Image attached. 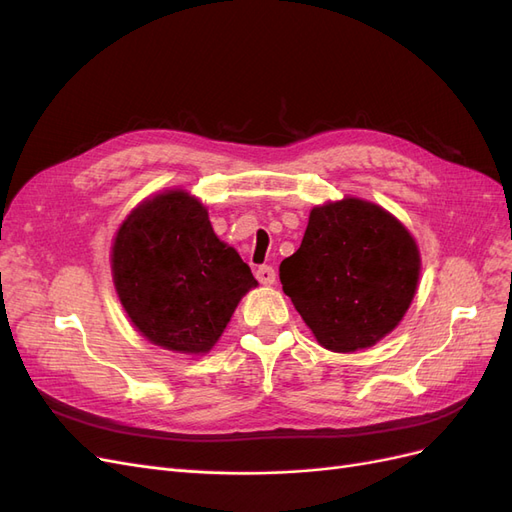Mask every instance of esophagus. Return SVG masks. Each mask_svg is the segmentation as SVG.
Returning <instances> with one entry per match:
<instances>
[{"instance_id":"obj_1","label":"esophagus","mask_w":512,"mask_h":512,"mask_svg":"<svg viewBox=\"0 0 512 512\" xmlns=\"http://www.w3.org/2000/svg\"><path fill=\"white\" fill-rule=\"evenodd\" d=\"M256 277H258L260 284L271 286L275 282V269L269 267V265H262V267L256 269Z\"/></svg>"}]
</instances>
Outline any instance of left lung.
Segmentation results:
<instances>
[{
  "label": "left lung",
  "mask_w": 512,
  "mask_h": 512,
  "mask_svg": "<svg viewBox=\"0 0 512 512\" xmlns=\"http://www.w3.org/2000/svg\"><path fill=\"white\" fill-rule=\"evenodd\" d=\"M421 256L406 226L361 198L314 207L280 282L318 344L333 352L374 346L414 299Z\"/></svg>",
  "instance_id": "obj_1"
}]
</instances>
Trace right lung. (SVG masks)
Returning <instances> with one entry per match:
<instances>
[{
	"label": "right lung",
	"instance_id": "obj_1",
	"mask_svg": "<svg viewBox=\"0 0 512 512\" xmlns=\"http://www.w3.org/2000/svg\"><path fill=\"white\" fill-rule=\"evenodd\" d=\"M113 282L134 327L151 344L205 354L243 294L258 286L250 267L215 237L207 207L183 190L138 205L117 230Z\"/></svg>",
	"mask_w": 512,
	"mask_h": 512
}]
</instances>
